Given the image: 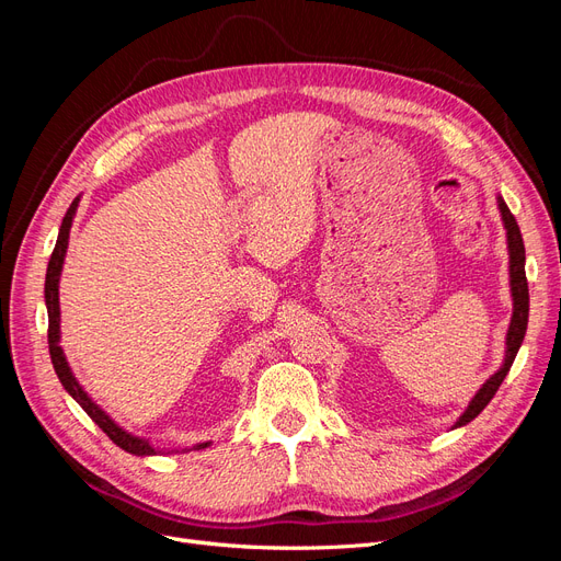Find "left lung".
Wrapping results in <instances>:
<instances>
[{"label":"left lung","mask_w":561,"mask_h":561,"mask_svg":"<svg viewBox=\"0 0 561 561\" xmlns=\"http://www.w3.org/2000/svg\"><path fill=\"white\" fill-rule=\"evenodd\" d=\"M496 206L501 213V222L505 229V243H507V276H511V297H513V316H511V325H507L505 332V355L501 367L491 375L482 386L478 393L472 396V400L468 402L466 410L461 412V416L456 419V423L451 428H461L466 423H470L474 416H478L484 407L491 402V398L496 396L499 386L503 383V379L511 371L515 355L524 342L526 334V322H529V285H526V271H524V241L519 227L515 222V217L511 213V208L505 206V201L501 194H496Z\"/></svg>","instance_id":"1"}]
</instances>
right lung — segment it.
<instances>
[{
    "label": "right lung",
    "mask_w": 561,
    "mask_h": 561,
    "mask_svg": "<svg viewBox=\"0 0 561 561\" xmlns=\"http://www.w3.org/2000/svg\"><path fill=\"white\" fill-rule=\"evenodd\" d=\"M79 201L81 194L72 201V206L67 208L65 217H62V225L58 231V241L54 248V254H50L48 260V268H46V283H44V299H46V311H48V353H50V363H54L56 375L62 383V388L70 393L79 404L81 410L87 412L100 428L107 433V437L116 447H122L124 451L133 454V456H159L165 451V447H157L151 443V437H142V435H133L130 431H126L124 426H118V423L100 407L89 393L87 388L79 383V379L75 377V371L67 363V355L60 346V274H62V264H65V254H67V245H70V229L75 222V215L79 208ZM213 443L206 439V443H196L192 449H206ZM192 449H184V451H192Z\"/></svg>",
    "instance_id": "1"
}]
</instances>
